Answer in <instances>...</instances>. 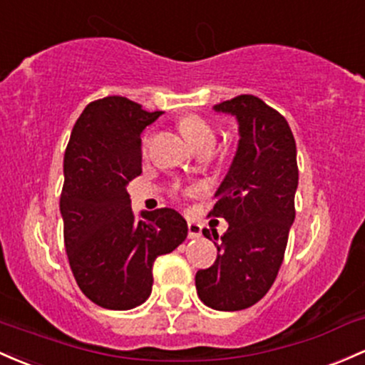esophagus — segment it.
<instances>
[{"instance_id": "esophagus-1", "label": "esophagus", "mask_w": 365, "mask_h": 365, "mask_svg": "<svg viewBox=\"0 0 365 365\" xmlns=\"http://www.w3.org/2000/svg\"><path fill=\"white\" fill-rule=\"evenodd\" d=\"M202 235V227L201 223H195V222H189V237L190 239H197Z\"/></svg>"}]
</instances>
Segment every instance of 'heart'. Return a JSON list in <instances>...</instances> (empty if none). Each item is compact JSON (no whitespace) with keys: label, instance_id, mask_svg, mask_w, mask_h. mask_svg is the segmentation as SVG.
Masks as SVG:
<instances>
[{"label":"heart","instance_id":"b5f03b06","mask_svg":"<svg viewBox=\"0 0 365 365\" xmlns=\"http://www.w3.org/2000/svg\"><path fill=\"white\" fill-rule=\"evenodd\" d=\"M178 128L182 131V135L185 137L187 142L190 143L194 149H197L199 152L201 150H211V147L215 145L216 142V133H215V128L211 126L210 121L201 118L197 114H187L183 115L182 119L178 121ZM149 135L143 137L142 147L143 150H147L149 147Z\"/></svg>","mask_w":365,"mask_h":365}]
</instances>
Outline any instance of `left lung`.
Wrapping results in <instances>:
<instances>
[{"label": "left lung", "instance_id": "obj_1", "mask_svg": "<svg viewBox=\"0 0 365 365\" xmlns=\"http://www.w3.org/2000/svg\"><path fill=\"white\" fill-rule=\"evenodd\" d=\"M215 110L237 118L241 140L210 211L228 228L222 237L202 230L218 255L195 274V287L204 305L235 312L259 302L277 277L296 215L298 163L286 118L262 98L239 95Z\"/></svg>", "mask_w": 365, "mask_h": 365}]
</instances>
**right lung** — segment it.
Returning a JSON list of instances; mask_svg holds the SVG:
<instances>
[{
  "instance_id": "add662e5",
  "label": "right lung",
  "mask_w": 365,
  "mask_h": 365,
  "mask_svg": "<svg viewBox=\"0 0 365 365\" xmlns=\"http://www.w3.org/2000/svg\"><path fill=\"white\" fill-rule=\"evenodd\" d=\"M161 114L118 95L95 100L76 121L63 155L60 213L71 270L86 298L109 310L142 305L155 258L187 239L182 215L161 207L138 220L126 190L142 173L140 133Z\"/></svg>"
}]
</instances>
